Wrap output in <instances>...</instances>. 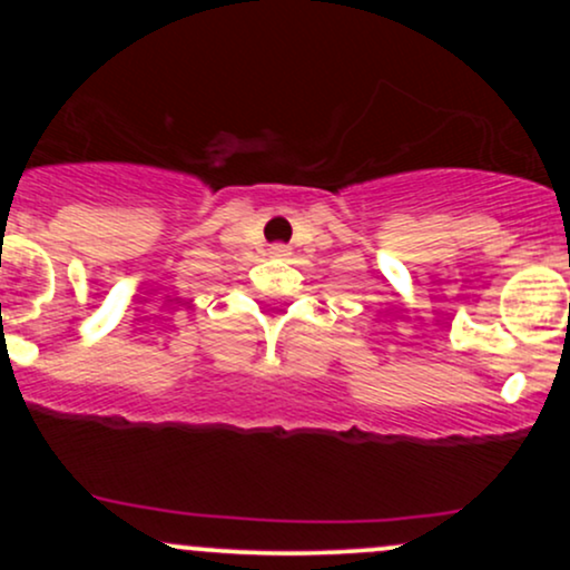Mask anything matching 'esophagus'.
<instances>
[{"mask_svg": "<svg viewBox=\"0 0 570 570\" xmlns=\"http://www.w3.org/2000/svg\"><path fill=\"white\" fill-rule=\"evenodd\" d=\"M271 254H273V257H278V259H286L292 254V248L286 246V244H273L271 246Z\"/></svg>", "mask_w": 570, "mask_h": 570, "instance_id": "1", "label": "esophagus"}]
</instances>
